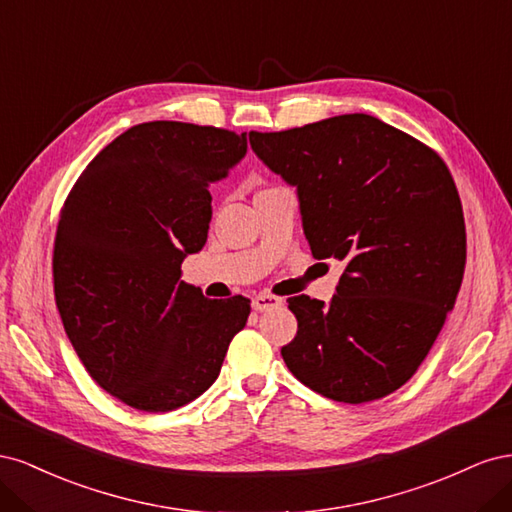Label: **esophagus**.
<instances>
[{"mask_svg": "<svg viewBox=\"0 0 512 512\" xmlns=\"http://www.w3.org/2000/svg\"><path fill=\"white\" fill-rule=\"evenodd\" d=\"M280 305H282V299L273 297V294H267V292H260L252 299V307L256 312H269V309L280 307Z\"/></svg>", "mask_w": 512, "mask_h": 512, "instance_id": "obj_1", "label": "esophagus"}]
</instances>
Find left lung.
<instances>
[{"instance_id": "obj_1", "label": "left lung", "mask_w": 512, "mask_h": 512, "mask_svg": "<svg viewBox=\"0 0 512 512\" xmlns=\"http://www.w3.org/2000/svg\"><path fill=\"white\" fill-rule=\"evenodd\" d=\"M256 156L297 188L318 260L344 262L329 303L288 299L294 378L344 404L397 391L425 361L466 269V224L436 151L365 113L250 132Z\"/></svg>"}]
</instances>
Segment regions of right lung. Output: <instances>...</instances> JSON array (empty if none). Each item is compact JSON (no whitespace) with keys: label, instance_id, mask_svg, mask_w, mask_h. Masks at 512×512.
<instances>
[{"label":"right lung","instance_id":"obj_1","mask_svg":"<svg viewBox=\"0 0 512 512\" xmlns=\"http://www.w3.org/2000/svg\"><path fill=\"white\" fill-rule=\"evenodd\" d=\"M245 153V132L138 123L87 164L61 209V322L89 376L136 410L203 395L250 316V299L211 301L181 282V262L207 243L209 185Z\"/></svg>","mask_w":512,"mask_h":512}]
</instances>
